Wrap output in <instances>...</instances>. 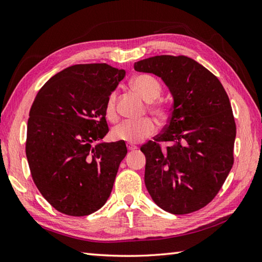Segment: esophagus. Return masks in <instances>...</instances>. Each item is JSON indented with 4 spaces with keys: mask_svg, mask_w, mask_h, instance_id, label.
Returning a JSON list of instances; mask_svg holds the SVG:
<instances>
[{
    "mask_svg": "<svg viewBox=\"0 0 262 262\" xmlns=\"http://www.w3.org/2000/svg\"><path fill=\"white\" fill-rule=\"evenodd\" d=\"M127 148H128V151H135L137 147L134 146V145H132V144H127Z\"/></svg>",
    "mask_w": 262,
    "mask_h": 262,
    "instance_id": "34e87169",
    "label": "esophagus"
}]
</instances>
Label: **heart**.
<instances>
[{
  "instance_id": "1",
  "label": "heart",
  "mask_w": 262,
  "mask_h": 262,
  "mask_svg": "<svg viewBox=\"0 0 262 262\" xmlns=\"http://www.w3.org/2000/svg\"><path fill=\"white\" fill-rule=\"evenodd\" d=\"M130 85L136 93L146 100V101H153L161 93V84L154 76L148 74H141L133 77ZM152 113L159 117H162L165 114V110L162 105L159 103H151L149 105ZM105 115L108 118L114 119L116 116V94L111 93L107 99L105 103ZM157 126L151 119H142L137 121H124L120 125L114 128L111 136L115 141H122L128 144H135L144 140L148 136L154 134Z\"/></svg>"
}]
</instances>
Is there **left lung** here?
Here are the masks:
<instances>
[{"instance_id": "left-lung-1", "label": "left lung", "mask_w": 262, "mask_h": 262, "mask_svg": "<svg viewBox=\"0 0 262 262\" xmlns=\"http://www.w3.org/2000/svg\"><path fill=\"white\" fill-rule=\"evenodd\" d=\"M134 69L161 77L173 99L169 124L141 147L145 186L153 202L171 214L205 207L220 191L233 165L236 127L230 99L217 77L187 56L161 55Z\"/></svg>"}]
</instances>
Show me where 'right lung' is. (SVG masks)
Here are the masks:
<instances>
[{"mask_svg":"<svg viewBox=\"0 0 262 262\" xmlns=\"http://www.w3.org/2000/svg\"><path fill=\"white\" fill-rule=\"evenodd\" d=\"M125 74L108 64L73 65L51 77L33 100L27 160L38 190L60 213L90 215L110 196L127 147L102 142L109 132L105 103Z\"/></svg>","mask_w":262,"mask_h":262,"instance_id":"1","label":"right lung"}]
</instances>
